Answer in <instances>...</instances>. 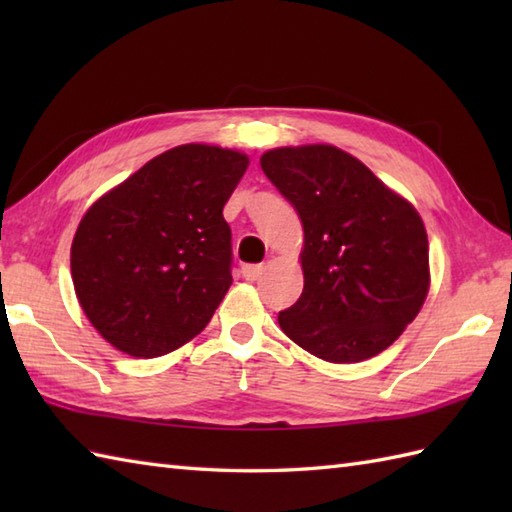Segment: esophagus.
I'll return each mask as SVG.
<instances>
[{"label":"esophagus","instance_id":"1","mask_svg":"<svg viewBox=\"0 0 512 512\" xmlns=\"http://www.w3.org/2000/svg\"><path fill=\"white\" fill-rule=\"evenodd\" d=\"M262 273H264V266L262 264H246V266H242V277L248 279V281L259 279V277H262Z\"/></svg>","mask_w":512,"mask_h":512}]
</instances>
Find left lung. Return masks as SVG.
Listing matches in <instances>:
<instances>
[{
  "label": "left lung",
  "mask_w": 512,
  "mask_h": 512,
  "mask_svg": "<svg viewBox=\"0 0 512 512\" xmlns=\"http://www.w3.org/2000/svg\"><path fill=\"white\" fill-rule=\"evenodd\" d=\"M259 165L303 224V292L281 330L330 363L387 350L429 292L418 211L339 147L270 149Z\"/></svg>",
  "instance_id": "left-lung-1"
}]
</instances>
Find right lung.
Wrapping results in <instances>:
<instances>
[{"instance_id": "1", "label": "right lung", "mask_w": 512, "mask_h": 512, "mask_svg": "<svg viewBox=\"0 0 512 512\" xmlns=\"http://www.w3.org/2000/svg\"><path fill=\"white\" fill-rule=\"evenodd\" d=\"M246 167L233 149L173 147L83 215L70 250L74 290L116 350L156 358L211 321L233 284L222 209Z\"/></svg>"}]
</instances>
